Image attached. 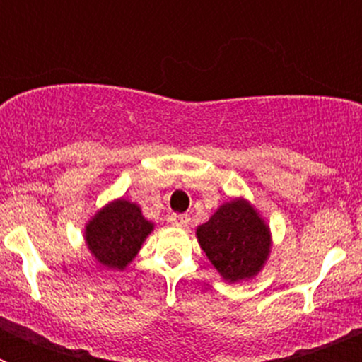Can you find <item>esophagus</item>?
<instances>
[{
    "label": "esophagus",
    "instance_id": "34e87169",
    "mask_svg": "<svg viewBox=\"0 0 362 362\" xmlns=\"http://www.w3.org/2000/svg\"><path fill=\"white\" fill-rule=\"evenodd\" d=\"M168 223L174 226H187L190 223V216H187V214H174V216L168 217Z\"/></svg>",
    "mask_w": 362,
    "mask_h": 362
}]
</instances>
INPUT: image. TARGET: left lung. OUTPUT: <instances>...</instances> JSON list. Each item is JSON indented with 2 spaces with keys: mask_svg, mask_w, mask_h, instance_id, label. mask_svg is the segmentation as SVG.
I'll return each instance as SVG.
<instances>
[{
  "mask_svg": "<svg viewBox=\"0 0 362 362\" xmlns=\"http://www.w3.org/2000/svg\"><path fill=\"white\" fill-rule=\"evenodd\" d=\"M196 238L226 283L255 279L270 259V226L246 197L225 201L197 226Z\"/></svg>",
  "mask_w": 362,
  "mask_h": 362,
  "instance_id": "8db88e82",
  "label": "left lung"
}]
</instances>
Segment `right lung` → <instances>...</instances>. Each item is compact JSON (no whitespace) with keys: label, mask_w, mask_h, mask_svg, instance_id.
I'll return each mask as SVG.
<instances>
[{"label":"right lung","mask_w":362,"mask_h":362,"mask_svg":"<svg viewBox=\"0 0 362 362\" xmlns=\"http://www.w3.org/2000/svg\"><path fill=\"white\" fill-rule=\"evenodd\" d=\"M152 232L153 223L143 216L141 206L117 197L86 221L83 238L90 255L101 267L123 272Z\"/></svg>","instance_id":"add662e5"}]
</instances>
